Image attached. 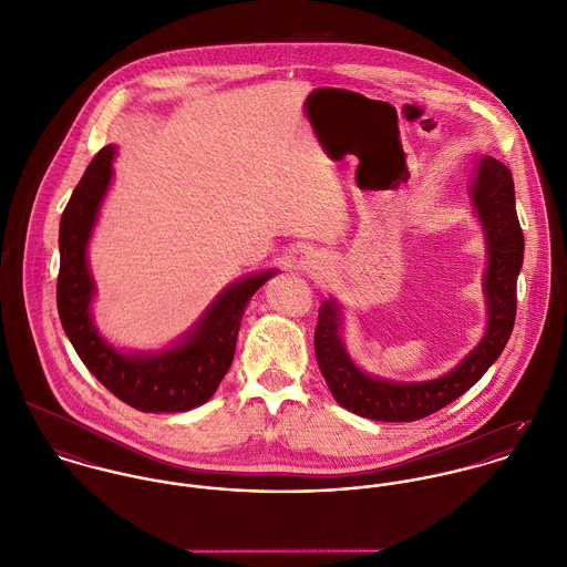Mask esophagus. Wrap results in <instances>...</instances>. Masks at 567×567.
Returning a JSON list of instances; mask_svg holds the SVG:
<instances>
[{
  "mask_svg": "<svg viewBox=\"0 0 567 567\" xmlns=\"http://www.w3.org/2000/svg\"><path fill=\"white\" fill-rule=\"evenodd\" d=\"M313 269H322V267H313Z\"/></svg>",
  "mask_w": 567,
  "mask_h": 567,
  "instance_id": "obj_1",
  "label": "esophagus"
}]
</instances>
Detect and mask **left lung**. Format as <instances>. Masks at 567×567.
Masks as SVG:
<instances>
[{
  "instance_id": "left-lung-1",
  "label": "left lung",
  "mask_w": 567,
  "mask_h": 567,
  "mask_svg": "<svg viewBox=\"0 0 567 567\" xmlns=\"http://www.w3.org/2000/svg\"><path fill=\"white\" fill-rule=\"evenodd\" d=\"M471 199L488 249L484 274L488 324L484 338L452 372L439 379L421 383L383 381L352 363L341 341L340 307L336 300H327L316 327V357L331 394L348 412L385 423L425 419L473 388L502 354L515 324L517 276L524 262V231L515 210L511 171L495 157H482Z\"/></svg>"
}]
</instances>
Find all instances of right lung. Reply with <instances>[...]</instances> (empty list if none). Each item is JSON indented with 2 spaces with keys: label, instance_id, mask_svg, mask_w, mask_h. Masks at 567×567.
<instances>
[{
  "label": "right lung",
  "instance_id": "obj_1",
  "mask_svg": "<svg viewBox=\"0 0 567 567\" xmlns=\"http://www.w3.org/2000/svg\"><path fill=\"white\" fill-rule=\"evenodd\" d=\"M114 155L112 144L99 151L63 210L56 280L59 318L87 370L120 401L153 414L188 412L217 392L234 359L245 307L276 271L254 274L227 287L186 340L168 350L146 354L115 350L92 322L94 280L87 269V243L112 182Z\"/></svg>",
  "mask_w": 567,
  "mask_h": 567
}]
</instances>
